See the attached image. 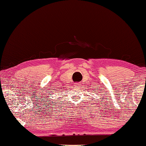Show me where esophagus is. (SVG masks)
<instances>
[{"mask_svg":"<svg viewBox=\"0 0 146 146\" xmlns=\"http://www.w3.org/2000/svg\"><path fill=\"white\" fill-rule=\"evenodd\" d=\"M80 82H76V83L75 84V86H80Z\"/></svg>","mask_w":146,"mask_h":146,"instance_id":"esophagus-1","label":"esophagus"}]
</instances>
